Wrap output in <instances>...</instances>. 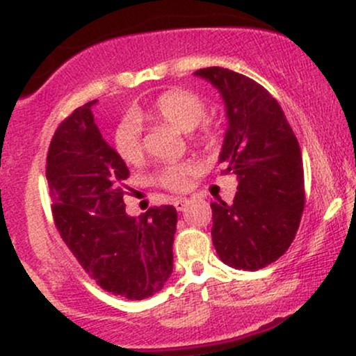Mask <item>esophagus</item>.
<instances>
[{
	"label": "esophagus",
	"instance_id": "34e87169",
	"mask_svg": "<svg viewBox=\"0 0 356 356\" xmlns=\"http://www.w3.org/2000/svg\"><path fill=\"white\" fill-rule=\"evenodd\" d=\"M189 199H186V197H179V199H174V206H175V209L177 211H184L186 209L187 206H189Z\"/></svg>",
	"mask_w": 356,
	"mask_h": 356
}]
</instances>
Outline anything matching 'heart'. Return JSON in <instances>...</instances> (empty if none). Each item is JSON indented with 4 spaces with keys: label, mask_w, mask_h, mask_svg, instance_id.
<instances>
[{
    "label": "heart",
    "mask_w": 356,
    "mask_h": 356,
    "mask_svg": "<svg viewBox=\"0 0 356 356\" xmlns=\"http://www.w3.org/2000/svg\"><path fill=\"white\" fill-rule=\"evenodd\" d=\"M206 115V104L194 92L182 88H172L161 93L149 107L137 112V120L152 122V124H167L179 129L181 132H189L192 145L204 152H212L219 145V129L214 122L203 120ZM113 149L120 161L125 164H138L144 155L142 149L140 130L136 120L127 118L117 125L113 132ZM195 172L194 162H179L159 169L154 175L155 186L165 191L179 192L187 187L191 175Z\"/></svg>",
    "instance_id": "1"
}]
</instances>
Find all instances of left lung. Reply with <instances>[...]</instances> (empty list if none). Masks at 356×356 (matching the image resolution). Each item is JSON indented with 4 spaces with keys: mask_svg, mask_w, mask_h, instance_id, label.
<instances>
[{
    "mask_svg": "<svg viewBox=\"0 0 356 356\" xmlns=\"http://www.w3.org/2000/svg\"><path fill=\"white\" fill-rule=\"evenodd\" d=\"M222 95L227 127L220 174L238 177L231 206L212 202V243L222 263L256 271L291 246L305 209L303 159L280 104L263 85L227 68L195 72Z\"/></svg>",
    "mask_w": 356,
    "mask_h": 356,
    "instance_id": "obj_1",
    "label": "left lung"
}]
</instances>
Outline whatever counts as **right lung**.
I'll list each match as a JSON object with an SVG mask.
<instances>
[{
  "label": "right lung",
  "mask_w": 356,
  "mask_h": 356,
  "mask_svg": "<svg viewBox=\"0 0 356 356\" xmlns=\"http://www.w3.org/2000/svg\"><path fill=\"white\" fill-rule=\"evenodd\" d=\"M88 102L55 130L47 181L55 226L72 254L100 288L127 300L161 291L172 275L177 224L174 206L130 218L124 197L129 169L102 138Z\"/></svg>",
  "instance_id": "add662e5"
}]
</instances>
